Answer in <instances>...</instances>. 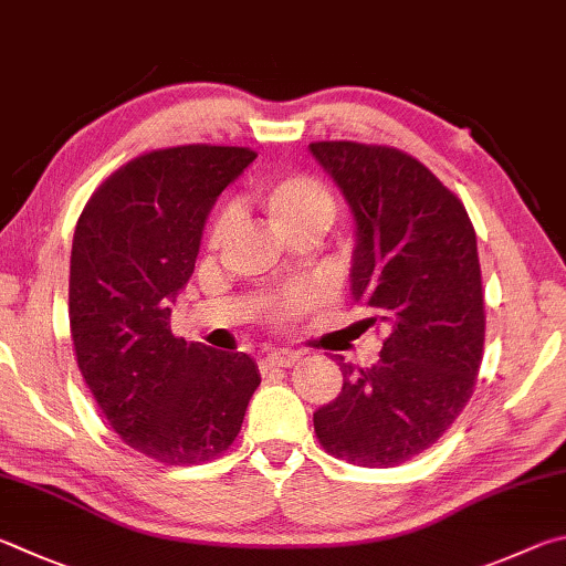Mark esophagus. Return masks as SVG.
I'll use <instances>...</instances> for the list:
<instances>
[{
	"label": "esophagus",
	"mask_w": 566,
	"mask_h": 566,
	"mask_svg": "<svg viewBox=\"0 0 566 566\" xmlns=\"http://www.w3.org/2000/svg\"><path fill=\"white\" fill-rule=\"evenodd\" d=\"M298 360V353L293 350H283V353H271L265 355L261 368L263 370H277V368H291V365Z\"/></svg>",
	"instance_id": "esophagus-1"
}]
</instances>
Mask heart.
<instances>
[{
    "instance_id": "heart-1",
    "label": "heart",
    "mask_w": 566,
    "mask_h": 566,
    "mask_svg": "<svg viewBox=\"0 0 566 566\" xmlns=\"http://www.w3.org/2000/svg\"><path fill=\"white\" fill-rule=\"evenodd\" d=\"M253 201L271 218V223L289 235L291 241L298 235H323L335 221L338 203L331 186L313 174H285L275 176L253 188ZM235 211L223 206L208 226V245H221L233 231ZM323 301V289L313 281H301L285 285L265 298V308L275 321H293L315 311Z\"/></svg>"
}]
</instances>
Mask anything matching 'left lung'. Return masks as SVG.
Masks as SVG:
<instances>
[{"instance_id": "1", "label": "left lung", "mask_w": 566, "mask_h": 566, "mask_svg": "<svg viewBox=\"0 0 566 566\" xmlns=\"http://www.w3.org/2000/svg\"><path fill=\"white\" fill-rule=\"evenodd\" d=\"M353 216L350 291L370 323H388L380 360L343 363V390L313 412L325 450L363 468H395L432 448L478 382L484 301L478 235L448 186L390 146H308Z\"/></svg>"}]
</instances>
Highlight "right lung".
I'll return each mask as SVG.
<instances>
[{"instance_id": "right-lung-1", "label": "right lung", "mask_w": 566, "mask_h": 566, "mask_svg": "<svg viewBox=\"0 0 566 566\" xmlns=\"http://www.w3.org/2000/svg\"><path fill=\"white\" fill-rule=\"evenodd\" d=\"M253 158L251 148L206 144L144 154L108 176L78 216L69 268L78 370L118 438L156 462L226 452L261 385L245 353L171 333L208 213Z\"/></svg>"}]
</instances>
